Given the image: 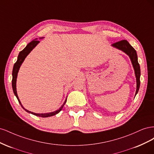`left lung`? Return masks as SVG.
<instances>
[{
    "instance_id": "8db88e82",
    "label": "left lung",
    "mask_w": 154,
    "mask_h": 154,
    "mask_svg": "<svg viewBox=\"0 0 154 154\" xmlns=\"http://www.w3.org/2000/svg\"><path fill=\"white\" fill-rule=\"evenodd\" d=\"M113 47H115L120 50L123 51L126 54L129 56V57L131 60L132 66L134 67L135 74L136 77V82H137V88L136 92V95L138 92L139 87H140V75H141V71H140V66L137 61V55L136 51L132 47L127 40H123L122 41L114 43L112 45Z\"/></svg>"
}]
</instances>
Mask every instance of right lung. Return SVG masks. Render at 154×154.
<instances>
[{"label": "right lung", "mask_w": 154, "mask_h": 154, "mask_svg": "<svg viewBox=\"0 0 154 154\" xmlns=\"http://www.w3.org/2000/svg\"><path fill=\"white\" fill-rule=\"evenodd\" d=\"M38 43H39V41L38 40H32V41L31 42H29L28 44L27 45V46L24 49H23L22 51H21L19 53V54H18V56L17 61L15 62V64H14L13 69V72H12V76H13V78H12V87H13V90L14 94H15V95L16 96L18 102H19V103L20 104V105H21V106L22 107V108L24 109L26 112H29V113H31L32 114H33L35 116H38V117L48 118V117H50V116H54L55 114L59 113L61 111L62 109H63V105H65V103H66L67 100H66V101H65L63 105L61 107H60V108L58 110H56L54 112H50V113L36 114V113L32 112H31V111H29V110L25 109L24 107H23V106L21 105V103H20L19 99H18V97L17 93V89H16V82H17V74H18V70H19L20 66L22 65V62H24V59L26 58V57L27 56V54H28L31 52V51L32 50V49H33L35 47V46L37 44H38Z\"/></svg>", "instance_id": "add662e5"}]
</instances>
